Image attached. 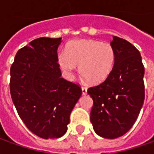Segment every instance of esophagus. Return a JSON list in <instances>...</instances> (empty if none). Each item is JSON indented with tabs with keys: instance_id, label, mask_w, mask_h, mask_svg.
Returning <instances> with one entry per match:
<instances>
[{
	"instance_id": "1",
	"label": "esophagus",
	"mask_w": 154,
	"mask_h": 154,
	"mask_svg": "<svg viewBox=\"0 0 154 154\" xmlns=\"http://www.w3.org/2000/svg\"><path fill=\"white\" fill-rule=\"evenodd\" d=\"M82 94L83 95H87V88L86 87H82Z\"/></svg>"
}]
</instances>
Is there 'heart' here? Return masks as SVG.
Wrapping results in <instances>:
<instances>
[{
    "mask_svg": "<svg viewBox=\"0 0 154 154\" xmlns=\"http://www.w3.org/2000/svg\"><path fill=\"white\" fill-rule=\"evenodd\" d=\"M61 68L72 76L79 65V72L91 83H100L109 77L116 59V50L109 43L77 39L67 44L66 52L58 54Z\"/></svg>",
    "mask_w": 154,
    "mask_h": 154,
    "instance_id": "b5f03b06",
    "label": "heart"
}]
</instances>
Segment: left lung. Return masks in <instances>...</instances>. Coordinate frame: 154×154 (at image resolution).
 <instances>
[{
  "label": "left lung",
  "instance_id": "1",
  "mask_svg": "<svg viewBox=\"0 0 154 154\" xmlns=\"http://www.w3.org/2000/svg\"><path fill=\"white\" fill-rule=\"evenodd\" d=\"M116 59L111 73L101 83L88 88L93 100L91 122L106 139L124 135L132 128L144 101V67L139 51L124 38L110 43Z\"/></svg>",
  "mask_w": 154,
  "mask_h": 154
}]
</instances>
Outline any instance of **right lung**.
<instances>
[{
    "mask_svg": "<svg viewBox=\"0 0 154 154\" xmlns=\"http://www.w3.org/2000/svg\"><path fill=\"white\" fill-rule=\"evenodd\" d=\"M62 38H38L19 49L11 67L10 91L18 115L32 133L57 139L67 132L82 95L78 84L61 77L57 50Z\"/></svg>",
    "mask_w": 154,
    "mask_h": 154,
    "instance_id": "1",
    "label": "right lung"
}]
</instances>
